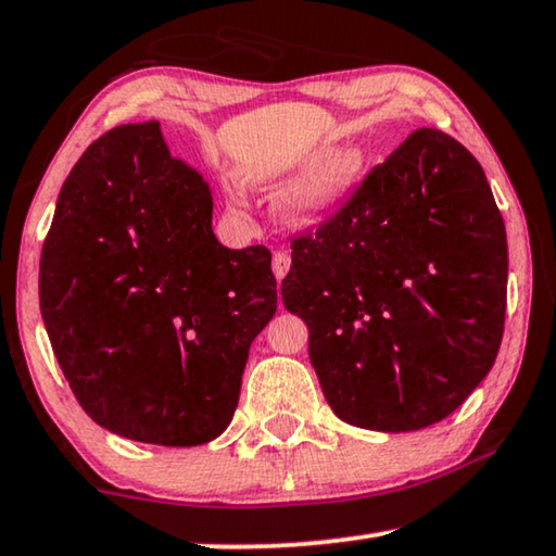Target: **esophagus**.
<instances>
[{
    "instance_id": "1",
    "label": "esophagus",
    "mask_w": 556,
    "mask_h": 556,
    "mask_svg": "<svg viewBox=\"0 0 556 556\" xmlns=\"http://www.w3.org/2000/svg\"><path fill=\"white\" fill-rule=\"evenodd\" d=\"M289 267H291V257H289V252H285V250H277L275 252V257H271V271H275V277L281 281L287 277V271H289Z\"/></svg>"
}]
</instances>
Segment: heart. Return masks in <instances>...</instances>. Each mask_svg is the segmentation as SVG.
Instances as JSON below:
<instances>
[{
    "mask_svg": "<svg viewBox=\"0 0 556 556\" xmlns=\"http://www.w3.org/2000/svg\"><path fill=\"white\" fill-rule=\"evenodd\" d=\"M365 166H368V159L361 147H336L333 139H326V142L306 149L281 172L265 176L250 174L244 176V181L260 184L269 191H281L306 175L307 178L287 195L281 213L287 223L296 228H314V225L331 220L343 208L355 193L357 184L363 181Z\"/></svg>",
    "mask_w": 556,
    "mask_h": 556,
    "instance_id": "obj_1",
    "label": "heart"
}]
</instances>
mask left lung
I'll return each mask as SVG.
<instances>
[{
    "label": "left lung",
    "mask_w": 556,
    "mask_h": 556,
    "mask_svg": "<svg viewBox=\"0 0 556 556\" xmlns=\"http://www.w3.org/2000/svg\"><path fill=\"white\" fill-rule=\"evenodd\" d=\"M505 296L503 215L476 156L439 129L409 135L291 242L281 281L336 417L390 434L437 425L481 384Z\"/></svg>",
    "instance_id": "1"
}]
</instances>
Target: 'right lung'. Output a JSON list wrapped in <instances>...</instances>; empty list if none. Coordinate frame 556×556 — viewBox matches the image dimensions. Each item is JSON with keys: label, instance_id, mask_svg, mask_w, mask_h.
<instances>
[{"label": "right lung", "instance_id": "add662e5", "mask_svg": "<svg viewBox=\"0 0 556 556\" xmlns=\"http://www.w3.org/2000/svg\"><path fill=\"white\" fill-rule=\"evenodd\" d=\"M265 244L230 250L213 193L159 122L92 142L55 201L39 267L46 333L112 434L201 446L228 429L250 345L277 312Z\"/></svg>", "mask_w": 556, "mask_h": 556}]
</instances>
